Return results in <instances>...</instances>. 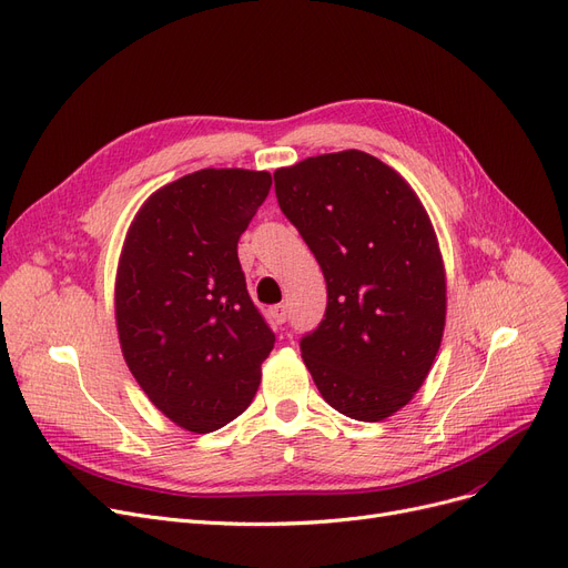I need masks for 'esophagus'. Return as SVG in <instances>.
<instances>
[{"mask_svg": "<svg viewBox=\"0 0 568 568\" xmlns=\"http://www.w3.org/2000/svg\"><path fill=\"white\" fill-rule=\"evenodd\" d=\"M271 317H274L278 325H283L285 320H287V306H285V304H278V306H274V308H271Z\"/></svg>", "mask_w": 568, "mask_h": 568, "instance_id": "1", "label": "esophagus"}]
</instances>
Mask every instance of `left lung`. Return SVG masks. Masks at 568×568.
<instances>
[{
  "label": "left lung",
  "mask_w": 568,
  "mask_h": 568,
  "mask_svg": "<svg viewBox=\"0 0 568 568\" xmlns=\"http://www.w3.org/2000/svg\"><path fill=\"white\" fill-rule=\"evenodd\" d=\"M278 206L327 281L325 317L300 341L338 413L378 423L425 383L446 325V271L429 215L397 171L362 151L274 174Z\"/></svg>",
  "instance_id": "8db88e82"
}]
</instances>
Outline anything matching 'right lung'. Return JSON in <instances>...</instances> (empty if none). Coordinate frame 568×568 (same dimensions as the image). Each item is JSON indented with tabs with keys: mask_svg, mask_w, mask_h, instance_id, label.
I'll list each match as a JSON object with an SVG mask.
<instances>
[{
	"mask_svg": "<svg viewBox=\"0 0 568 568\" xmlns=\"http://www.w3.org/2000/svg\"><path fill=\"white\" fill-rule=\"evenodd\" d=\"M268 190L266 171H194L143 204L120 255L122 355L148 399L194 434L251 406L276 343L236 253Z\"/></svg>",
	"mask_w": 568,
	"mask_h": 568,
	"instance_id": "right-lung-1",
	"label": "right lung"
}]
</instances>
